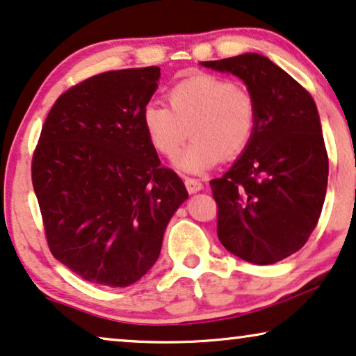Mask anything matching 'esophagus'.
<instances>
[{
    "label": "esophagus",
    "instance_id": "esophagus-1",
    "mask_svg": "<svg viewBox=\"0 0 356 356\" xmlns=\"http://www.w3.org/2000/svg\"><path fill=\"white\" fill-rule=\"evenodd\" d=\"M184 186H186L189 194H194L202 189V183L196 178H184Z\"/></svg>",
    "mask_w": 356,
    "mask_h": 356
}]
</instances>
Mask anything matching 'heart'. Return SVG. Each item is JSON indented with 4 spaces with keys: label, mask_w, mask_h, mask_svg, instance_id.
<instances>
[{
    "label": "heart",
    "mask_w": 356,
    "mask_h": 356,
    "mask_svg": "<svg viewBox=\"0 0 356 356\" xmlns=\"http://www.w3.org/2000/svg\"><path fill=\"white\" fill-rule=\"evenodd\" d=\"M170 106L149 102L143 124L154 149L173 159L188 136L193 140L177 160L184 173H204L235 159L250 145L256 126L251 92L223 77L199 72L168 90Z\"/></svg>",
    "instance_id": "obj_1"
}]
</instances>
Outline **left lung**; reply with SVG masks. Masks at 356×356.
Returning a JSON list of instances; mask_svg holds the SVG:
<instances>
[{"label":"left lung","mask_w":356,"mask_h":356,"mask_svg":"<svg viewBox=\"0 0 356 356\" xmlns=\"http://www.w3.org/2000/svg\"><path fill=\"white\" fill-rule=\"evenodd\" d=\"M202 66L240 77L256 102L254 134L241 157L211 181L217 235L252 264H274L305 246L325 199L329 159L309 92L257 53Z\"/></svg>","instance_id":"1"}]
</instances>
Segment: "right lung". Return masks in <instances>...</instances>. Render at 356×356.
I'll return each mask as SVG.
<instances>
[{"instance_id":"obj_1","label":"right lung","mask_w":356,"mask_h":356,"mask_svg":"<svg viewBox=\"0 0 356 356\" xmlns=\"http://www.w3.org/2000/svg\"><path fill=\"white\" fill-rule=\"evenodd\" d=\"M160 67L108 71L51 106L32 159V184L51 254L90 284L128 286L159 259L188 199L160 167L143 124Z\"/></svg>"}]
</instances>
